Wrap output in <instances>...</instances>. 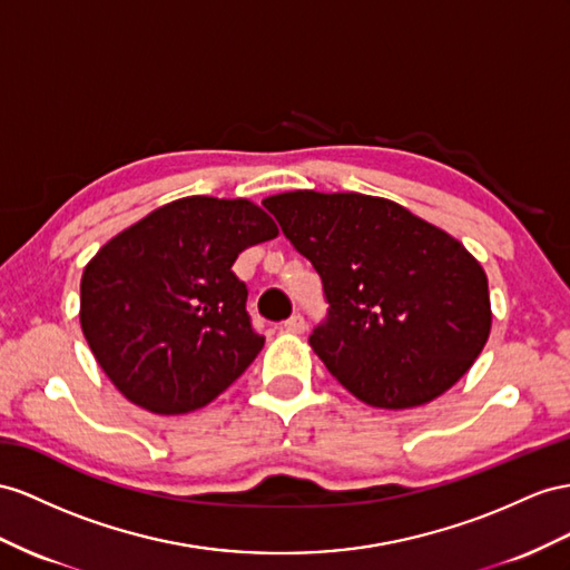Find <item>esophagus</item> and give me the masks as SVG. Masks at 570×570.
Masks as SVG:
<instances>
[{
    "mask_svg": "<svg viewBox=\"0 0 570 570\" xmlns=\"http://www.w3.org/2000/svg\"><path fill=\"white\" fill-rule=\"evenodd\" d=\"M284 330L286 332H296V334L305 332V317L303 315H291L286 323H284Z\"/></svg>",
    "mask_w": 570,
    "mask_h": 570,
    "instance_id": "esophagus-1",
    "label": "esophagus"
}]
</instances>
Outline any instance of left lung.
I'll use <instances>...</instances> for the list:
<instances>
[{"mask_svg":"<svg viewBox=\"0 0 570 570\" xmlns=\"http://www.w3.org/2000/svg\"><path fill=\"white\" fill-rule=\"evenodd\" d=\"M262 204L323 279L330 308L311 346L354 397L410 410L472 368L491 301L460 240L383 197L296 189Z\"/></svg>","mask_w":570,"mask_h":570,"instance_id":"left-lung-1","label":"left lung"}]
</instances>
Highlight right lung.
Listing matches in <instances>:
<instances>
[{
	"mask_svg": "<svg viewBox=\"0 0 570 570\" xmlns=\"http://www.w3.org/2000/svg\"><path fill=\"white\" fill-rule=\"evenodd\" d=\"M247 199L183 197L108 240L81 276V330L110 383L141 410L187 414L238 381L265 337L233 274L276 238Z\"/></svg>",
	"mask_w": 570,
	"mask_h": 570,
	"instance_id": "1",
	"label": "right lung"
}]
</instances>
